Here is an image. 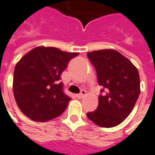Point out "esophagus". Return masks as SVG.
<instances>
[{
	"mask_svg": "<svg viewBox=\"0 0 155 155\" xmlns=\"http://www.w3.org/2000/svg\"><path fill=\"white\" fill-rule=\"evenodd\" d=\"M86 95H87V91L83 89V90H81V92L80 94H76V97L79 98V99H81V98H83Z\"/></svg>",
	"mask_w": 155,
	"mask_h": 155,
	"instance_id": "obj_1",
	"label": "esophagus"
}]
</instances>
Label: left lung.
Wrapping results in <instances>:
<instances>
[{
  "instance_id": "8db88e82",
  "label": "left lung",
  "mask_w": 155,
  "mask_h": 155,
  "mask_svg": "<svg viewBox=\"0 0 155 155\" xmlns=\"http://www.w3.org/2000/svg\"><path fill=\"white\" fill-rule=\"evenodd\" d=\"M87 57L96 69L98 83L105 88L96 110L87 114L94 124L113 127L129 115L137 101L140 87L138 69L114 49L93 51Z\"/></svg>"
}]
</instances>
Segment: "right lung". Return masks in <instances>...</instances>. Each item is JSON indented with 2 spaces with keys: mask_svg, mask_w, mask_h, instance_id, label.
<instances>
[{
  "mask_svg": "<svg viewBox=\"0 0 155 155\" xmlns=\"http://www.w3.org/2000/svg\"><path fill=\"white\" fill-rule=\"evenodd\" d=\"M79 53L53 47H36L15 68L13 91L16 104L26 116L45 122L61 115L71 99L63 93L61 74Z\"/></svg>",
  "mask_w": 155,
  "mask_h": 155,
  "instance_id": "obj_1",
  "label": "right lung"
}]
</instances>
